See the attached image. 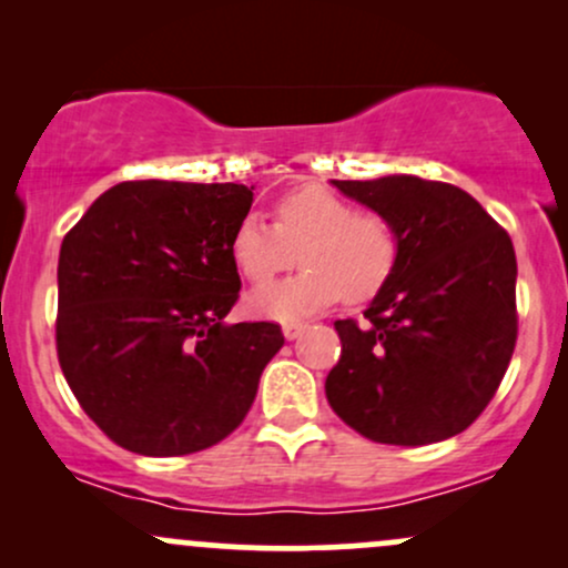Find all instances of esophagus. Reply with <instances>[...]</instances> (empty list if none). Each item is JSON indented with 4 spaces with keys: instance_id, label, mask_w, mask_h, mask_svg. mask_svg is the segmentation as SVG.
<instances>
[{
    "instance_id": "1",
    "label": "esophagus",
    "mask_w": 568,
    "mask_h": 568,
    "mask_svg": "<svg viewBox=\"0 0 568 568\" xmlns=\"http://www.w3.org/2000/svg\"><path fill=\"white\" fill-rule=\"evenodd\" d=\"M306 331V323H285L283 334L285 338H298Z\"/></svg>"
}]
</instances>
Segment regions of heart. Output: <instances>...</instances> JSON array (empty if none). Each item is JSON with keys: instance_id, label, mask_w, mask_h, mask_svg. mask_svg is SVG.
<instances>
[{"instance_id": "b5f03b06", "label": "heart", "mask_w": 568, "mask_h": 568, "mask_svg": "<svg viewBox=\"0 0 568 568\" xmlns=\"http://www.w3.org/2000/svg\"><path fill=\"white\" fill-rule=\"evenodd\" d=\"M275 224L247 213L232 232V258L253 285H266L296 264L304 270L285 283L258 291L253 306L277 321H296L321 306L374 298L400 262V237L379 211H357L342 194L304 184L275 202Z\"/></svg>"}]
</instances>
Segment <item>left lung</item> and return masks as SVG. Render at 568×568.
Returning <instances> with one entry per match:
<instances>
[{
	"label": "left lung",
	"mask_w": 568,
	"mask_h": 568,
	"mask_svg": "<svg viewBox=\"0 0 568 568\" xmlns=\"http://www.w3.org/2000/svg\"><path fill=\"white\" fill-rule=\"evenodd\" d=\"M379 211L400 262L357 321H336L325 379L338 419L387 446L459 435L497 395L518 338L513 240L465 189L416 175L334 181Z\"/></svg>",
	"instance_id": "1"
}]
</instances>
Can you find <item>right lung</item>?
Instances as JSON below:
<instances>
[{
	"label": "right lung",
	"instance_id": "obj_1",
	"mask_svg": "<svg viewBox=\"0 0 568 568\" xmlns=\"http://www.w3.org/2000/svg\"><path fill=\"white\" fill-rule=\"evenodd\" d=\"M251 189L122 181L63 237L58 363L84 414L128 452L216 446L285 344L277 323H224L240 298L232 232Z\"/></svg>",
	"mask_w": 568,
	"mask_h": 568
}]
</instances>
